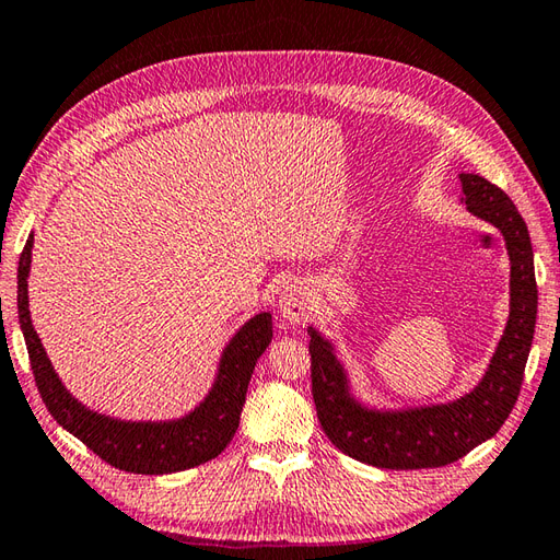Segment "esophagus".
<instances>
[{
  "label": "esophagus",
  "instance_id": "obj_1",
  "mask_svg": "<svg viewBox=\"0 0 560 560\" xmlns=\"http://www.w3.org/2000/svg\"><path fill=\"white\" fill-rule=\"evenodd\" d=\"M280 316L290 323H300L312 312V300H308V292L302 288V284H290L284 288L280 294Z\"/></svg>",
  "mask_w": 560,
  "mask_h": 560
}]
</instances>
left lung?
Wrapping results in <instances>:
<instances>
[{"label":"left lung","mask_w":560,"mask_h":560,"mask_svg":"<svg viewBox=\"0 0 560 560\" xmlns=\"http://www.w3.org/2000/svg\"><path fill=\"white\" fill-rule=\"evenodd\" d=\"M469 213L501 230L511 256V318L475 390L448 405L378 412L359 405L345 369L316 328H308L312 393L320 429L335 448L383 469L443 467L491 439L513 412L537 323V280L523 215L499 186L479 175H459Z\"/></svg>","instance_id":"8db88e82"}]
</instances>
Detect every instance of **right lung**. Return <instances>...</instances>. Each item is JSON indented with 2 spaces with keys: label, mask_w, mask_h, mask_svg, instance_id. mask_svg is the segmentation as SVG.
I'll list each match as a JSON object with an SVG mask.
<instances>
[{
  "label": "right lung",
  "mask_w": 560,
  "mask_h": 560,
  "mask_svg": "<svg viewBox=\"0 0 560 560\" xmlns=\"http://www.w3.org/2000/svg\"><path fill=\"white\" fill-rule=\"evenodd\" d=\"M31 248L33 237L19 258V323L28 347L35 385L57 424L89 445L107 465L133 475H170L191 469L225 451L240 427L254 366L272 340L270 314L254 316L230 340L220 359L215 385L191 415L177 421L109 419L73 400L49 364L28 312Z\"/></svg>",
  "instance_id": "obj_1"
}]
</instances>
